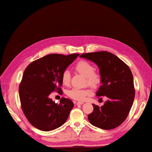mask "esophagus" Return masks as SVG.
Listing matches in <instances>:
<instances>
[{"mask_svg": "<svg viewBox=\"0 0 152 152\" xmlns=\"http://www.w3.org/2000/svg\"><path fill=\"white\" fill-rule=\"evenodd\" d=\"M83 104V102L82 101H78V102H76V104L78 105V104Z\"/></svg>", "mask_w": 152, "mask_h": 152, "instance_id": "obj_1", "label": "esophagus"}]
</instances>
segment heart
I'll return each mask as SVG.
<instances>
[{
	"label": "heart",
	"instance_id": "heart-1",
	"mask_svg": "<svg viewBox=\"0 0 152 152\" xmlns=\"http://www.w3.org/2000/svg\"><path fill=\"white\" fill-rule=\"evenodd\" d=\"M74 69L86 77V83L93 88L100 85L102 81V76L98 71L95 70L93 64L86 61H80L74 66ZM70 73L68 70H64L61 75V81L64 85H68L70 82ZM91 91L88 89L72 88L68 91L67 94L70 98L77 101H83L87 96L91 95Z\"/></svg>",
	"mask_w": 152,
	"mask_h": 152
}]
</instances>
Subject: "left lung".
Returning a JSON list of instances; mask_svg holds the SVG:
<instances>
[{
    "label": "left lung",
    "mask_w": 152,
    "mask_h": 152,
    "mask_svg": "<svg viewBox=\"0 0 152 152\" xmlns=\"http://www.w3.org/2000/svg\"><path fill=\"white\" fill-rule=\"evenodd\" d=\"M98 66L102 76L101 86L96 96L108 98L103 106L94 104L88 115L91 124L102 129H112L120 125L129 113L133 104L135 91L131 70L124 61L108 51L82 54Z\"/></svg>",
    "instance_id": "obj_1"
}]
</instances>
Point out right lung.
<instances>
[{
    "mask_svg": "<svg viewBox=\"0 0 152 152\" xmlns=\"http://www.w3.org/2000/svg\"><path fill=\"white\" fill-rule=\"evenodd\" d=\"M79 56L53 53L40 58L25 69L19 88L22 110L30 124L41 131L61 127L74 106L71 100L62 97L57 104L50 98L53 91L62 94L61 75Z\"/></svg>",
    "mask_w": 152,
    "mask_h": 152,
    "instance_id": "obj_1",
    "label": "right lung"
}]
</instances>
